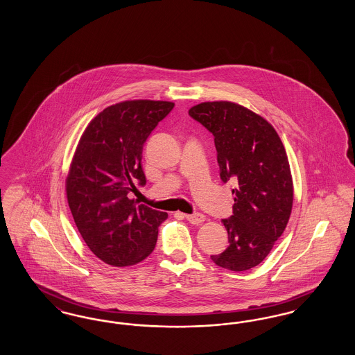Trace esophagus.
<instances>
[{
	"label": "esophagus",
	"mask_w": 355,
	"mask_h": 355,
	"mask_svg": "<svg viewBox=\"0 0 355 355\" xmlns=\"http://www.w3.org/2000/svg\"><path fill=\"white\" fill-rule=\"evenodd\" d=\"M186 220H189L190 223L193 225H200L205 220V216L201 213H196V214H187L186 216Z\"/></svg>",
	"instance_id": "1"
}]
</instances>
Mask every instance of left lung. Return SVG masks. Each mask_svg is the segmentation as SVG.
Wrapping results in <instances>:
<instances>
[{"label":"left lung","mask_w":355,"mask_h":355,"mask_svg":"<svg viewBox=\"0 0 355 355\" xmlns=\"http://www.w3.org/2000/svg\"><path fill=\"white\" fill-rule=\"evenodd\" d=\"M189 114L214 135L220 180L236 184L233 216L222 220L229 246L211 259L229 270H249L270 253L291 214L294 187L285 146L270 122L236 102H201Z\"/></svg>","instance_id":"8db88e82"}]
</instances>
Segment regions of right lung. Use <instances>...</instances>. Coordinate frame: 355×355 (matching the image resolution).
Wrapping results in <instances>:
<instances>
[{
	"label": "right lung",
	"mask_w": 355,
	"mask_h": 355,
	"mask_svg": "<svg viewBox=\"0 0 355 355\" xmlns=\"http://www.w3.org/2000/svg\"><path fill=\"white\" fill-rule=\"evenodd\" d=\"M174 107L130 100L107 106L89 122L70 162L65 189L85 243L112 266H132L152 254L168 213L137 205L128 193L146 184L141 166L146 138Z\"/></svg>",
	"instance_id": "obj_1"
}]
</instances>
